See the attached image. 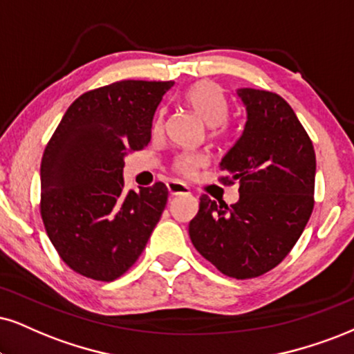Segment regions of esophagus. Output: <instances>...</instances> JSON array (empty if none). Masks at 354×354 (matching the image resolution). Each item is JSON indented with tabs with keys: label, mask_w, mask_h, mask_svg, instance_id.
<instances>
[{
	"label": "esophagus",
	"mask_w": 354,
	"mask_h": 354,
	"mask_svg": "<svg viewBox=\"0 0 354 354\" xmlns=\"http://www.w3.org/2000/svg\"><path fill=\"white\" fill-rule=\"evenodd\" d=\"M169 194L170 195H189L190 194V187L184 184V182L178 180H170L167 184Z\"/></svg>",
	"instance_id": "1"
}]
</instances>
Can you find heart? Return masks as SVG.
Masks as SVG:
<instances>
[{
    "label": "heart",
    "mask_w": 354,
    "mask_h": 354,
    "mask_svg": "<svg viewBox=\"0 0 354 354\" xmlns=\"http://www.w3.org/2000/svg\"><path fill=\"white\" fill-rule=\"evenodd\" d=\"M185 102L189 106L194 110L197 115L202 118L207 124L210 126H220L223 124L228 118V103L221 93L220 86L213 82L202 80L197 82L187 90L185 93ZM164 126V111L157 113L154 120V133H159ZM221 134L220 128H215L212 131V136L216 138ZM207 162L203 154H198V152H184L176 159L174 162V169L177 172L184 174V176H190L195 170Z\"/></svg>",
    "instance_id": "heart-1"
}]
</instances>
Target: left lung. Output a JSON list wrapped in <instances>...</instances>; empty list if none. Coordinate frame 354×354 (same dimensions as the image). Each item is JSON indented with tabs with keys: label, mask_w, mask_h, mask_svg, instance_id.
<instances>
[{
	"label": "left lung",
	"mask_w": 354,
	"mask_h": 354,
	"mask_svg": "<svg viewBox=\"0 0 354 354\" xmlns=\"http://www.w3.org/2000/svg\"><path fill=\"white\" fill-rule=\"evenodd\" d=\"M246 124L221 159L223 184L239 182V200L200 197L189 225L195 250L225 276L252 279L289 254L313 210L315 151L297 115L277 93L239 88Z\"/></svg>",
	"instance_id": "left-lung-1"
}]
</instances>
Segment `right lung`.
Here are the masks:
<instances>
[{
	"label": "right lung",
	"instance_id": "add662e5",
	"mask_svg": "<svg viewBox=\"0 0 354 354\" xmlns=\"http://www.w3.org/2000/svg\"><path fill=\"white\" fill-rule=\"evenodd\" d=\"M174 82L121 80L80 95L47 142L41 216L68 268L95 281L121 277L162 215V182L124 189V156L151 141L152 118Z\"/></svg>",
	"mask_w": 354,
	"mask_h": 354
}]
</instances>
